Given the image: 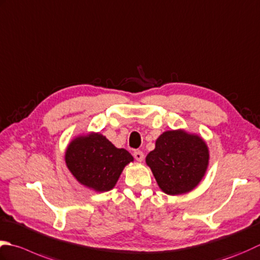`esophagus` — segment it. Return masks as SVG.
I'll return each mask as SVG.
<instances>
[{
    "label": "esophagus",
    "instance_id": "obj_1",
    "mask_svg": "<svg viewBox=\"0 0 260 260\" xmlns=\"http://www.w3.org/2000/svg\"><path fill=\"white\" fill-rule=\"evenodd\" d=\"M134 157L135 159L137 160V161H143V159H144V154H143V152L142 151H140V150H136V151H134Z\"/></svg>",
    "mask_w": 260,
    "mask_h": 260
}]
</instances>
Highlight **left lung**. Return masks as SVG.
<instances>
[{
  "instance_id": "left-lung-1",
  "label": "left lung",
  "mask_w": 260,
  "mask_h": 260,
  "mask_svg": "<svg viewBox=\"0 0 260 260\" xmlns=\"http://www.w3.org/2000/svg\"><path fill=\"white\" fill-rule=\"evenodd\" d=\"M146 164L166 194L179 195L201 181L208 165V150L201 137L168 131L156 140L155 149L146 155Z\"/></svg>"
}]
</instances>
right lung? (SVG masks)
<instances>
[{
  "instance_id": "add662e5",
  "label": "right lung",
  "mask_w": 260,
  "mask_h": 260,
  "mask_svg": "<svg viewBox=\"0 0 260 260\" xmlns=\"http://www.w3.org/2000/svg\"><path fill=\"white\" fill-rule=\"evenodd\" d=\"M65 161L81 184L96 191H108L133 156L124 149H117L105 136L91 134L78 137L69 145Z\"/></svg>"
}]
</instances>
